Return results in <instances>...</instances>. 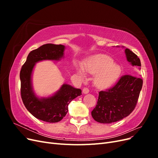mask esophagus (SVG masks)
Here are the masks:
<instances>
[{
  "label": "esophagus",
  "instance_id": "34e87169",
  "mask_svg": "<svg viewBox=\"0 0 158 158\" xmlns=\"http://www.w3.org/2000/svg\"><path fill=\"white\" fill-rule=\"evenodd\" d=\"M89 90L87 88H84L83 89V93H84V94H88V93H89Z\"/></svg>",
  "mask_w": 158,
  "mask_h": 158
}]
</instances>
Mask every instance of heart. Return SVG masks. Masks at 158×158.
Listing matches in <instances>:
<instances>
[{"mask_svg":"<svg viewBox=\"0 0 158 158\" xmlns=\"http://www.w3.org/2000/svg\"><path fill=\"white\" fill-rule=\"evenodd\" d=\"M95 74L94 83L99 88H107L116 82L121 74L120 65L114 63L111 57L106 55H96L88 58L84 67L76 65V71L82 80L85 78V72Z\"/></svg>","mask_w":158,"mask_h":158,"instance_id":"1","label":"heart"}]
</instances>
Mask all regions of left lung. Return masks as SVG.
Returning a JSON list of instances; mask_svg holds the SVG:
<instances>
[{
  "mask_svg": "<svg viewBox=\"0 0 158 158\" xmlns=\"http://www.w3.org/2000/svg\"><path fill=\"white\" fill-rule=\"evenodd\" d=\"M125 52L128 63L140 70L138 56L127 48ZM142 84L140 78L125 75L111 88L99 92L96 107L92 111L94 120L100 123H111L128 116L135 108Z\"/></svg>",
  "mask_w": 158,
  "mask_h": 158,
  "instance_id": "obj_1",
  "label": "left lung"
}]
</instances>
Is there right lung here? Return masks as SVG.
<instances>
[{
    "instance_id": "right-lung-1",
    "label": "right lung",
    "mask_w": 158,
    "mask_h": 158,
    "mask_svg": "<svg viewBox=\"0 0 158 158\" xmlns=\"http://www.w3.org/2000/svg\"><path fill=\"white\" fill-rule=\"evenodd\" d=\"M65 46L45 44L31 51L20 70L21 96L23 104L33 116L49 123H57L68 112L69 104L82 95V90L64 84L55 93L39 97L33 88L32 75L35 64L43 60L59 61L64 59Z\"/></svg>"
}]
</instances>
